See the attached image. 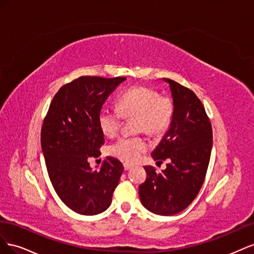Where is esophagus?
Segmentation results:
<instances>
[{"label":"esophagus","instance_id":"obj_1","mask_svg":"<svg viewBox=\"0 0 254 254\" xmlns=\"http://www.w3.org/2000/svg\"><path fill=\"white\" fill-rule=\"evenodd\" d=\"M133 165L132 164H130V163H124V170L125 171H128V170H130V168H131Z\"/></svg>","mask_w":254,"mask_h":254}]
</instances>
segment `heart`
<instances>
[{"label":"heart","mask_w":254,"mask_h":254,"mask_svg":"<svg viewBox=\"0 0 254 254\" xmlns=\"http://www.w3.org/2000/svg\"><path fill=\"white\" fill-rule=\"evenodd\" d=\"M117 108L103 107L98 112V125L107 136H114L121 128L123 118L134 117L135 131L157 135L171 125L175 106L170 96L160 95L155 89L136 86L125 90L117 101ZM147 149L141 135L121 136L109 146L111 156L127 162H135Z\"/></svg>","instance_id":"heart-1"}]
</instances>
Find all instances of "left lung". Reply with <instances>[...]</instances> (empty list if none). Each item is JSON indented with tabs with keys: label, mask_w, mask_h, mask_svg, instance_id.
I'll use <instances>...</instances> for the list:
<instances>
[{
	"label": "left lung",
	"mask_w": 254,
	"mask_h": 254,
	"mask_svg": "<svg viewBox=\"0 0 254 254\" xmlns=\"http://www.w3.org/2000/svg\"><path fill=\"white\" fill-rule=\"evenodd\" d=\"M163 80L170 84L175 111L170 129L151 157L158 162L168 160V163L162 173L144 166L147 177L139 195L148 211L167 216L187 209L200 190L210 162L213 132L194 92L172 79Z\"/></svg>",
	"instance_id": "left-lung-1"
}]
</instances>
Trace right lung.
Returning a JSON list of instances; mask_svg holds the SVG:
<instances>
[{"label":"right lung","instance_id":"add662e5","mask_svg":"<svg viewBox=\"0 0 254 254\" xmlns=\"http://www.w3.org/2000/svg\"><path fill=\"white\" fill-rule=\"evenodd\" d=\"M124 80L81 76L59 89L43 121L41 148L53 188L61 201L81 215L108 209L124 171L112 157L106 158L99 171L88 162L90 157L101 155L105 143L98 112Z\"/></svg>","mask_w":254,"mask_h":254}]
</instances>
